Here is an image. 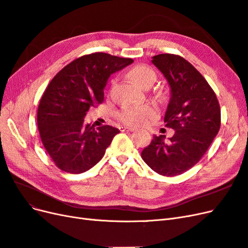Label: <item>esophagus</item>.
I'll use <instances>...</instances> for the list:
<instances>
[{
  "label": "esophagus",
  "mask_w": 248,
  "mask_h": 248,
  "mask_svg": "<svg viewBox=\"0 0 248 248\" xmlns=\"http://www.w3.org/2000/svg\"><path fill=\"white\" fill-rule=\"evenodd\" d=\"M122 131H134L136 130V128H134V127H127V126H124V127H122Z\"/></svg>",
  "instance_id": "1"
}]
</instances>
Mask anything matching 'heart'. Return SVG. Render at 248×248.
Returning a JSON list of instances; mask_svg holds the SVG:
<instances>
[{
	"label": "heart",
	"instance_id": "b5f03b06",
	"mask_svg": "<svg viewBox=\"0 0 248 248\" xmlns=\"http://www.w3.org/2000/svg\"><path fill=\"white\" fill-rule=\"evenodd\" d=\"M128 76L130 79L140 87H144L150 79H155V72L146 65H139L132 68ZM156 110L152 106L142 104V106L126 108L118 114V119L125 124L139 126L146 124L150 119L154 118Z\"/></svg>",
	"mask_w": 248,
	"mask_h": 248
}]
</instances>
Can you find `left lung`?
<instances>
[{
	"mask_svg": "<svg viewBox=\"0 0 248 248\" xmlns=\"http://www.w3.org/2000/svg\"><path fill=\"white\" fill-rule=\"evenodd\" d=\"M152 63L166 78L170 98L164 122L175 130L156 137L141 152V158L157 174L171 177L197 164L220 128V108L204 77L180 56L161 54Z\"/></svg>",
	"mask_w": 248,
	"mask_h": 248,
	"instance_id": "left-lung-1",
	"label": "left lung"
}]
</instances>
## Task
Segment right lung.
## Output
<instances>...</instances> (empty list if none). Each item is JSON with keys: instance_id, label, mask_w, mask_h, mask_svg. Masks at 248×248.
Returning <instances> with one entry per match:
<instances>
[{"instance_id": "right-lung-1", "label": "right lung", "mask_w": 248, "mask_h": 248, "mask_svg": "<svg viewBox=\"0 0 248 248\" xmlns=\"http://www.w3.org/2000/svg\"><path fill=\"white\" fill-rule=\"evenodd\" d=\"M132 62L95 52L74 60L51 79L39 103L37 125L44 148L60 170L80 174L101 160L120 130L109 125L95 129L84 118L90 108L103 101L111 74Z\"/></svg>"}]
</instances>
